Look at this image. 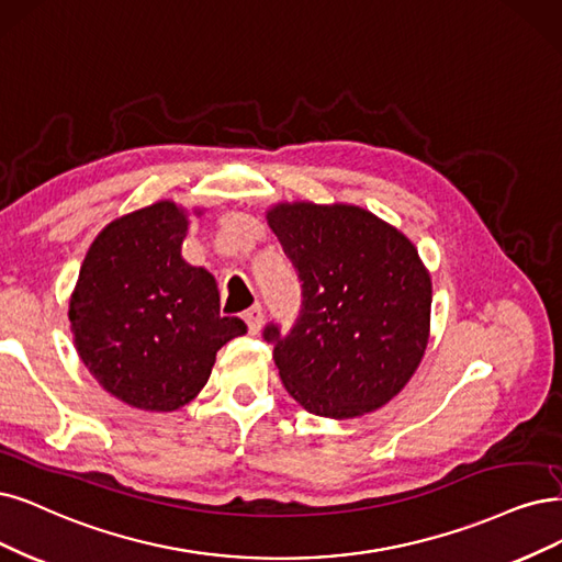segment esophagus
Returning <instances> with one entry per match:
<instances>
[{
  "label": "esophagus",
  "mask_w": 562,
  "mask_h": 562,
  "mask_svg": "<svg viewBox=\"0 0 562 562\" xmlns=\"http://www.w3.org/2000/svg\"><path fill=\"white\" fill-rule=\"evenodd\" d=\"M243 319H245V324H247V328H249V334L257 336L259 330H261V322H263V310H261V305L257 303V305H252L249 310H245Z\"/></svg>",
  "instance_id": "esophagus-1"
}]
</instances>
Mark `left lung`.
Instances as JSON below:
<instances>
[{
    "label": "left lung",
    "mask_w": 562,
    "mask_h": 562,
    "mask_svg": "<svg viewBox=\"0 0 562 562\" xmlns=\"http://www.w3.org/2000/svg\"><path fill=\"white\" fill-rule=\"evenodd\" d=\"M266 220L303 294L289 334L263 328L282 384L319 417L351 419L386 405L428 345L432 289L417 247L347 203H278Z\"/></svg>",
    "instance_id": "1"
}]
</instances>
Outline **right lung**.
Segmentation results:
<instances>
[{
	"label": "right lung",
	"mask_w": 562,
	"mask_h": 562,
	"mask_svg": "<svg viewBox=\"0 0 562 562\" xmlns=\"http://www.w3.org/2000/svg\"><path fill=\"white\" fill-rule=\"evenodd\" d=\"M187 215L159 201L111 222L90 245L69 303L78 357L122 403L171 412L205 386L222 345L243 336L220 315L205 268L182 255Z\"/></svg>",
	"instance_id": "obj_1"
}]
</instances>
